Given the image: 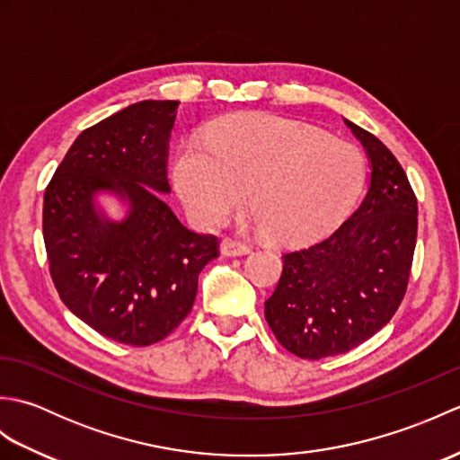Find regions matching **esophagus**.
<instances>
[{"label": "esophagus", "mask_w": 460, "mask_h": 460, "mask_svg": "<svg viewBox=\"0 0 460 460\" xmlns=\"http://www.w3.org/2000/svg\"><path fill=\"white\" fill-rule=\"evenodd\" d=\"M219 251H221V255H225V257H243V255H249L251 247L245 245V243L223 239L221 245H219Z\"/></svg>", "instance_id": "obj_1"}]
</instances>
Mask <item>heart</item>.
I'll use <instances>...</instances> for the list:
<instances>
[{
	"label": "heart",
	"mask_w": 460,
	"mask_h": 460,
	"mask_svg": "<svg viewBox=\"0 0 460 460\" xmlns=\"http://www.w3.org/2000/svg\"><path fill=\"white\" fill-rule=\"evenodd\" d=\"M173 183L191 217L215 227L247 199L262 237L308 245L348 219L366 185L351 144L272 114L221 122L209 142L190 140L173 158Z\"/></svg>",
	"instance_id": "heart-1"
}]
</instances>
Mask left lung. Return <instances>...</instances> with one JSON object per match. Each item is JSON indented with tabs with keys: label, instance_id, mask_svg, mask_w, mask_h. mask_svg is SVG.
Instances as JSON below:
<instances>
[{
	"label": "left lung",
	"instance_id": "8db88e82",
	"mask_svg": "<svg viewBox=\"0 0 460 460\" xmlns=\"http://www.w3.org/2000/svg\"><path fill=\"white\" fill-rule=\"evenodd\" d=\"M369 160V190L356 213L318 245L287 252L265 318L292 354H346L384 328L405 295L417 241V199L395 155L344 120Z\"/></svg>",
	"mask_w": 460,
	"mask_h": 460
}]
</instances>
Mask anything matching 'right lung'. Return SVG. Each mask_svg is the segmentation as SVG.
<instances>
[{
    "mask_svg": "<svg viewBox=\"0 0 460 460\" xmlns=\"http://www.w3.org/2000/svg\"><path fill=\"white\" fill-rule=\"evenodd\" d=\"M178 101H142L79 134L49 181L43 239L65 306L99 334L150 346L190 314L217 237L183 227L170 193L168 142ZM116 194L127 208L111 220L95 201Z\"/></svg>",
    "mask_w": 460,
    "mask_h": 460,
    "instance_id": "right-lung-1",
    "label": "right lung"
}]
</instances>
